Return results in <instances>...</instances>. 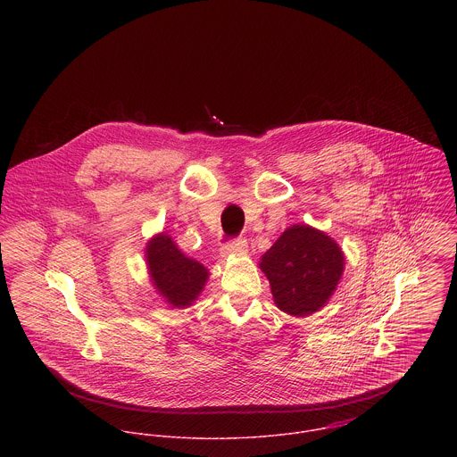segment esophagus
Segmentation results:
<instances>
[{
    "mask_svg": "<svg viewBox=\"0 0 457 457\" xmlns=\"http://www.w3.org/2000/svg\"><path fill=\"white\" fill-rule=\"evenodd\" d=\"M248 252V243L246 239H236V241H230L227 245H223L221 248V255L223 257H234V255H245Z\"/></svg>",
    "mask_w": 457,
    "mask_h": 457,
    "instance_id": "34e87169",
    "label": "esophagus"
}]
</instances>
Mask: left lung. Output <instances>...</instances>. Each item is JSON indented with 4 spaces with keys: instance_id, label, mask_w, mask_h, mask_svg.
Instances as JSON below:
<instances>
[{
    "instance_id": "1",
    "label": "left lung",
    "mask_w": 457,
    "mask_h": 457,
    "mask_svg": "<svg viewBox=\"0 0 457 457\" xmlns=\"http://www.w3.org/2000/svg\"><path fill=\"white\" fill-rule=\"evenodd\" d=\"M276 306L292 317L324 308L345 270L337 243L310 225H292L262 255Z\"/></svg>"
}]
</instances>
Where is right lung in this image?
Instances as JSON below:
<instances>
[{"label": "right lung", "instance_id": "right-lung-1", "mask_svg": "<svg viewBox=\"0 0 457 457\" xmlns=\"http://www.w3.org/2000/svg\"><path fill=\"white\" fill-rule=\"evenodd\" d=\"M145 261L154 288L172 308H188L209 278V270L181 253L172 237L163 232L145 245Z\"/></svg>", "mask_w": 457, "mask_h": 457}]
</instances>
